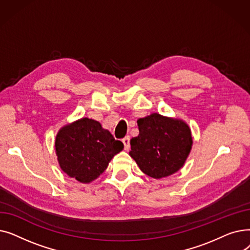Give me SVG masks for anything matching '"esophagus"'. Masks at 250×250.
Instances as JSON below:
<instances>
[{
    "instance_id": "obj_1",
    "label": "esophagus",
    "mask_w": 250,
    "mask_h": 250,
    "mask_svg": "<svg viewBox=\"0 0 250 250\" xmlns=\"http://www.w3.org/2000/svg\"><path fill=\"white\" fill-rule=\"evenodd\" d=\"M123 143H124V145H125V151H127L128 149H129V136H126V137H125L124 139H123Z\"/></svg>"
}]
</instances>
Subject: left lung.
Segmentation results:
<instances>
[{
	"label": "left lung",
	"mask_w": 250,
	"mask_h": 250,
	"mask_svg": "<svg viewBox=\"0 0 250 250\" xmlns=\"http://www.w3.org/2000/svg\"><path fill=\"white\" fill-rule=\"evenodd\" d=\"M138 126L140 133L130 140L129 155L142 171L156 179L177 172L191 150L189 126L159 113L140 118Z\"/></svg>",
	"instance_id": "8db88e82"
}]
</instances>
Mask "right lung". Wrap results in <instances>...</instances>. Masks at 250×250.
<instances>
[{
    "label": "right lung",
    "instance_id": "obj_1",
    "mask_svg": "<svg viewBox=\"0 0 250 250\" xmlns=\"http://www.w3.org/2000/svg\"><path fill=\"white\" fill-rule=\"evenodd\" d=\"M56 153L62 171L82 183L96 179L114 155L124 149L100 123L83 117L62 126L56 137Z\"/></svg>",
    "mask_w": 250,
    "mask_h": 250
}]
</instances>
